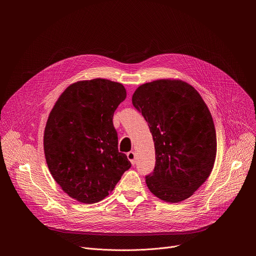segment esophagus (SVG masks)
<instances>
[{"label":"esophagus","instance_id":"esophagus-1","mask_svg":"<svg viewBox=\"0 0 256 256\" xmlns=\"http://www.w3.org/2000/svg\"><path fill=\"white\" fill-rule=\"evenodd\" d=\"M126 156H128V159L130 161V163L132 164V165H134L136 163V153L134 152H128V154H126Z\"/></svg>","mask_w":256,"mask_h":256}]
</instances>
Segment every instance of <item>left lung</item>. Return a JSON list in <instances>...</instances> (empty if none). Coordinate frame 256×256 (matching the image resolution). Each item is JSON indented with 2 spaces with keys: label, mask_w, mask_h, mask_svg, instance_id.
Returning a JSON list of instances; mask_svg holds the SVG:
<instances>
[{
  "label": "left lung",
  "mask_w": 256,
  "mask_h": 256,
  "mask_svg": "<svg viewBox=\"0 0 256 256\" xmlns=\"http://www.w3.org/2000/svg\"><path fill=\"white\" fill-rule=\"evenodd\" d=\"M132 105L152 132L156 164L146 176L150 192L168 202L194 194L210 176L216 153L212 114L198 92L180 80L140 85Z\"/></svg>",
  "instance_id": "1"
}]
</instances>
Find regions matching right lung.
Segmentation results:
<instances>
[{
	"label": "right lung",
	"instance_id": "right-lung-1",
	"mask_svg": "<svg viewBox=\"0 0 256 256\" xmlns=\"http://www.w3.org/2000/svg\"><path fill=\"white\" fill-rule=\"evenodd\" d=\"M120 83L106 79L68 86L50 114L44 136L48 169L62 190L94 204L112 192L132 166L118 152L114 114L126 99Z\"/></svg>",
	"mask_w": 256,
	"mask_h": 256
}]
</instances>
